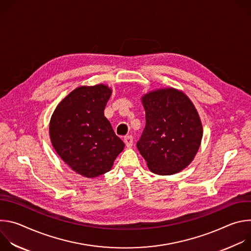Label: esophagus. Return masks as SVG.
<instances>
[{"instance_id":"obj_1","label":"esophagus","mask_w":251,"mask_h":251,"mask_svg":"<svg viewBox=\"0 0 251 251\" xmlns=\"http://www.w3.org/2000/svg\"><path fill=\"white\" fill-rule=\"evenodd\" d=\"M124 142H125V145L127 148H131L133 146V137L131 135L126 136L124 138Z\"/></svg>"}]
</instances>
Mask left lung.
<instances>
[{
    "mask_svg": "<svg viewBox=\"0 0 251 251\" xmlns=\"http://www.w3.org/2000/svg\"><path fill=\"white\" fill-rule=\"evenodd\" d=\"M146 126L137 143L149 170L168 176L195 159L202 138L200 115L191 99L173 87L150 91L141 98Z\"/></svg>",
    "mask_w": 251,
    "mask_h": 251,
    "instance_id": "obj_1",
    "label": "left lung"
}]
</instances>
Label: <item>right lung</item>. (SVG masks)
<instances>
[{"mask_svg":"<svg viewBox=\"0 0 251 251\" xmlns=\"http://www.w3.org/2000/svg\"><path fill=\"white\" fill-rule=\"evenodd\" d=\"M111 94L112 89L105 84L79 86L59 102L50 121L55 152L85 177L109 172L125 147L104 116Z\"/></svg>","mask_w":251,"mask_h":251,"instance_id":"1","label":"right lung"}]
</instances>
